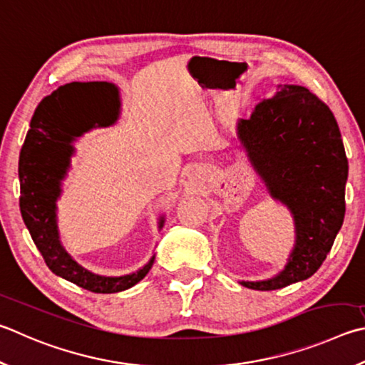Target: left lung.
Masks as SVG:
<instances>
[{
	"label": "left lung",
	"instance_id": "8db88e82",
	"mask_svg": "<svg viewBox=\"0 0 365 365\" xmlns=\"http://www.w3.org/2000/svg\"><path fill=\"white\" fill-rule=\"evenodd\" d=\"M236 135L267 193L294 218L295 244L286 267L262 281H240L254 290H276L313 276L344 218L348 160L332 111L297 84L277 86L249 119H237Z\"/></svg>",
	"mask_w": 365,
	"mask_h": 365
}]
</instances>
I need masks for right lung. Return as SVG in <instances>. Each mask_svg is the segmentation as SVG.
Returning <instances> with one entry per match:
<instances>
[{
  "instance_id": "right-lung-1",
  "label": "right lung",
  "mask_w": 365,
  "mask_h": 365,
  "mask_svg": "<svg viewBox=\"0 0 365 365\" xmlns=\"http://www.w3.org/2000/svg\"><path fill=\"white\" fill-rule=\"evenodd\" d=\"M121 115V96L113 83H70L38 105L19 158L21 212L31 240L52 273L96 294H115L142 281L147 264L124 276H102L81 267L61 242L57 201L70 170L75 142L96 128L113 125ZM164 215L158 228H163Z\"/></svg>"
}]
</instances>
